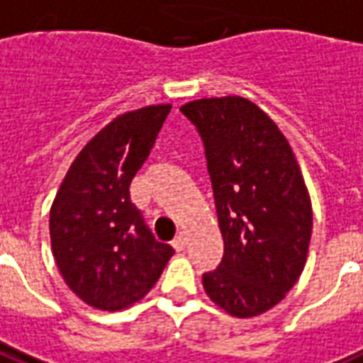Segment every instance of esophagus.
<instances>
[{"instance_id": "34e87169", "label": "esophagus", "mask_w": 363, "mask_h": 363, "mask_svg": "<svg viewBox=\"0 0 363 363\" xmlns=\"http://www.w3.org/2000/svg\"><path fill=\"white\" fill-rule=\"evenodd\" d=\"M172 246L176 248V252H182V250L187 246V238H185V235H178V237L174 238Z\"/></svg>"}]
</instances>
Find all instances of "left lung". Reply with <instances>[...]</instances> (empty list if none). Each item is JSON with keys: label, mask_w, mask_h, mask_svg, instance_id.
Returning <instances> with one entry per match:
<instances>
[{"label": "left lung", "mask_w": 363, "mask_h": 363, "mask_svg": "<svg viewBox=\"0 0 363 363\" xmlns=\"http://www.w3.org/2000/svg\"><path fill=\"white\" fill-rule=\"evenodd\" d=\"M179 111L201 134L223 235L221 263L202 286L223 311L252 318L282 301L307 263V185L288 140L254 102L202 98Z\"/></svg>", "instance_id": "obj_1"}]
</instances>
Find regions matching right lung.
<instances>
[{
	"mask_svg": "<svg viewBox=\"0 0 363 363\" xmlns=\"http://www.w3.org/2000/svg\"><path fill=\"white\" fill-rule=\"evenodd\" d=\"M172 106L115 117L75 157L50 208V246L69 289L100 311H121L150 291L172 246L155 240L130 202V182L150 157Z\"/></svg>",
	"mask_w": 363,
	"mask_h": 363,
	"instance_id": "add662e5",
	"label": "right lung"
}]
</instances>
